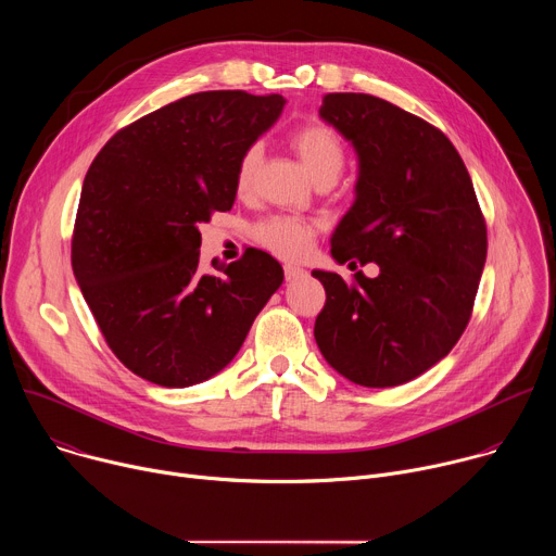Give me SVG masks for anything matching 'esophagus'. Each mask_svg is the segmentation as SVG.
I'll list each match as a JSON object with an SVG mask.
<instances>
[{
	"label": "esophagus",
	"instance_id": "34e87169",
	"mask_svg": "<svg viewBox=\"0 0 556 556\" xmlns=\"http://www.w3.org/2000/svg\"><path fill=\"white\" fill-rule=\"evenodd\" d=\"M283 275H286V281H294V279L303 277L305 270L299 268V266H294V264H286V266H283Z\"/></svg>",
	"mask_w": 556,
	"mask_h": 556
}]
</instances>
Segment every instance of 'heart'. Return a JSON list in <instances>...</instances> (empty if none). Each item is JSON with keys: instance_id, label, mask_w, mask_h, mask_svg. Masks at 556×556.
<instances>
[{"instance_id": "1", "label": "heart", "mask_w": 556, "mask_h": 556, "mask_svg": "<svg viewBox=\"0 0 556 556\" xmlns=\"http://www.w3.org/2000/svg\"><path fill=\"white\" fill-rule=\"evenodd\" d=\"M290 147L301 157L305 169L312 178L319 180H337L345 165V142L343 138L326 123L309 121L299 125L290 134ZM262 161V147L251 144L242 151L235 169V189L240 193H249L255 187L257 169ZM319 222L299 215H270L253 226V237L257 244L268 249L270 253L288 260H296L305 255L312 247V240Z\"/></svg>"}]
</instances>
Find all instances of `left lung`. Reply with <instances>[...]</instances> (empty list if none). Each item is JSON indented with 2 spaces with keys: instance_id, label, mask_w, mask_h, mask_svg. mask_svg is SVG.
Segmentation results:
<instances>
[{
  "instance_id": "obj_1",
  "label": "left lung",
  "mask_w": 556,
  "mask_h": 556,
  "mask_svg": "<svg viewBox=\"0 0 556 556\" xmlns=\"http://www.w3.org/2000/svg\"><path fill=\"white\" fill-rule=\"evenodd\" d=\"M319 114L361 161L356 202L332 235V257L374 262L380 275L356 273L348 283L314 270L326 288L314 339L348 380L403 384L442 361L466 330L486 262V219L457 149L431 123L358 92L326 94Z\"/></svg>"
}]
</instances>
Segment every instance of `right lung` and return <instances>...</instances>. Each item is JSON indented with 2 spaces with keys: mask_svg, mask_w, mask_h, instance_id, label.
<instances>
[{
  "mask_svg": "<svg viewBox=\"0 0 556 556\" xmlns=\"http://www.w3.org/2000/svg\"><path fill=\"white\" fill-rule=\"evenodd\" d=\"M283 97L244 90L189 94L118 129L84 180L72 270L116 358L161 387L208 380L240 352L283 281L275 257L247 249L200 268V226L235 202L247 147Z\"/></svg>",
  "mask_w": 556,
  "mask_h": 556,
  "instance_id": "add662e5",
  "label": "right lung"
}]
</instances>
